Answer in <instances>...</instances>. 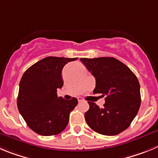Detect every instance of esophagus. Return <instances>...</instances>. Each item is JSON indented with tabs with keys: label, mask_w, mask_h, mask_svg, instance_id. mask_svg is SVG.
Instances as JSON below:
<instances>
[{
	"label": "esophagus",
	"mask_w": 158,
	"mask_h": 158,
	"mask_svg": "<svg viewBox=\"0 0 158 158\" xmlns=\"http://www.w3.org/2000/svg\"><path fill=\"white\" fill-rule=\"evenodd\" d=\"M77 99H78V102H82V101H83L82 98H81V97H79V98H77Z\"/></svg>",
	"instance_id": "1"
}]
</instances>
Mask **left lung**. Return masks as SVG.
<instances>
[{
  "mask_svg": "<svg viewBox=\"0 0 158 158\" xmlns=\"http://www.w3.org/2000/svg\"><path fill=\"white\" fill-rule=\"evenodd\" d=\"M96 79L94 94L106 96L103 108L88 102L85 120L92 130L116 135L130 126L141 104L139 80L128 67L113 57L80 58Z\"/></svg>",
  "mask_w": 158,
  "mask_h": 158,
  "instance_id": "left-lung-1",
  "label": "left lung"
}]
</instances>
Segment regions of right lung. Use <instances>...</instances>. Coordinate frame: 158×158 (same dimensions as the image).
<instances>
[{
  "label": "right lung",
  "instance_id": "add662e5",
  "mask_svg": "<svg viewBox=\"0 0 158 158\" xmlns=\"http://www.w3.org/2000/svg\"><path fill=\"white\" fill-rule=\"evenodd\" d=\"M77 58L48 56L31 66L19 82L17 106L28 127L43 136L63 131L69 115L78 104L76 98L65 100L57 96L63 86L64 66Z\"/></svg>",
  "mask_w": 158,
  "mask_h": 158
}]
</instances>
